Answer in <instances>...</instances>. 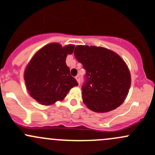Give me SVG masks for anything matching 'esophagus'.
<instances>
[{
    "instance_id": "1",
    "label": "esophagus",
    "mask_w": 155,
    "mask_h": 155,
    "mask_svg": "<svg viewBox=\"0 0 155 155\" xmlns=\"http://www.w3.org/2000/svg\"><path fill=\"white\" fill-rule=\"evenodd\" d=\"M75 78H76V81H77V82H78L79 85H80V76H76Z\"/></svg>"
}]
</instances>
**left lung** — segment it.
Listing matches in <instances>:
<instances>
[{
	"label": "left lung",
	"instance_id": "1",
	"mask_svg": "<svg viewBox=\"0 0 155 155\" xmlns=\"http://www.w3.org/2000/svg\"><path fill=\"white\" fill-rule=\"evenodd\" d=\"M76 60L86 73L82 86L83 102L96 112L116 109L123 102L130 87V74L119 55L103 47L78 46Z\"/></svg>",
	"mask_w": 155,
	"mask_h": 155
}]
</instances>
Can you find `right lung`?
<instances>
[{"label": "right lung", "mask_w": 155, "mask_h": 155, "mask_svg": "<svg viewBox=\"0 0 155 155\" xmlns=\"http://www.w3.org/2000/svg\"><path fill=\"white\" fill-rule=\"evenodd\" d=\"M74 46L62 47L51 43L37 51L25 71V81L29 94L42 105H51L62 101L78 82L70 75L66 58Z\"/></svg>", "instance_id": "1"}]
</instances>
